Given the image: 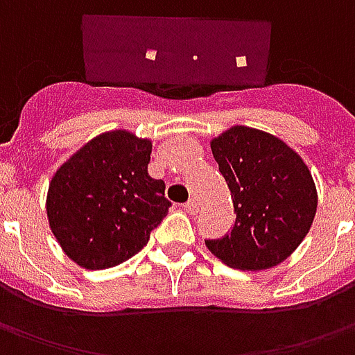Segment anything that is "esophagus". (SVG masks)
<instances>
[{
    "instance_id": "1",
    "label": "esophagus",
    "mask_w": 355,
    "mask_h": 355,
    "mask_svg": "<svg viewBox=\"0 0 355 355\" xmlns=\"http://www.w3.org/2000/svg\"><path fill=\"white\" fill-rule=\"evenodd\" d=\"M183 209H185L187 214H191V216H195L196 211H198V206H196L195 198H191V200H187V202L183 204Z\"/></svg>"
}]
</instances>
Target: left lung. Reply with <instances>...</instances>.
<instances>
[{"mask_svg":"<svg viewBox=\"0 0 355 355\" xmlns=\"http://www.w3.org/2000/svg\"><path fill=\"white\" fill-rule=\"evenodd\" d=\"M209 147L231 189L236 221L223 238L206 240L208 250L240 270L280 265L314 221L318 193L309 166L286 141L242 124Z\"/></svg>","mask_w":355,"mask_h":355,"instance_id":"left-lung-1","label":"left lung"}]
</instances>
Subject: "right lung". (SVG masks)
<instances>
[{
  "label": "right lung",
  "instance_id": "obj_1",
  "mask_svg": "<svg viewBox=\"0 0 355 355\" xmlns=\"http://www.w3.org/2000/svg\"><path fill=\"white\" fill-rule=\"evenodd\" d=\"M151 139L128 130L96 136L49 183V227L69 259L89 270L128 261L172 206L164 181L147 174Z\"/></svg>",
  "mask_w": 355,
  "mask_h": 355
}]
</instances>
